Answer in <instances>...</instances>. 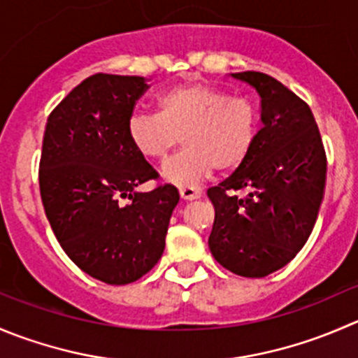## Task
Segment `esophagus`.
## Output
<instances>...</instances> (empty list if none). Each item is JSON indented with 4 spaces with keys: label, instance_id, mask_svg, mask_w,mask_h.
Listing matches in <instances>:
<instances>
[{
    "label": "esophagus",
    "instance_id": "34e87169",
    "mask_svg": "<svg viewBox=\"0 0 358 358\" xmlns=\"http://www.w3.org/2000/svg\"><path fill=\"white\" fill-rule=\"evenodd\" d=\"M180 197H182L183 201L199 199L201 189H196V187H180Z\"/></svg>",
    "mask_w": 358,
    "mask_h": 358
}]
</instances>
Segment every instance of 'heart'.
Listing matches in <instances>:
<instances>
[{
    "mask_svg": "<svg viewBox=\"0 0 358 358\" xmlns=\"http://www.w3.org/2000/svg\"><path fill=\"white\" fill-rule=\"evenodd\" d=\"M257 136L259 115L252 103L201 83L173 87L157 99V115L134 113L127 120L129 143L145 161H166L182 140L185 152L162 169L176 187L199 185L215 169H239Z\"/></svg>",
    "mask_w": 358,
    "mask_h": 358,
    "instance_id": "obj_1",
    "label": "heart"
}]
</instances>
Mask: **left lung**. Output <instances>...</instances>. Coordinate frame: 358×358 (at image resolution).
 Listing matches in <instances>:
<instances>
[{"mask_svg": "<svg viewBox=\"0 0 358 358\" xmlns=\"http://www.w3.org/2000/svg\"><path fill=\"white\" fill-rule=\"evenodd\" d=\"M260 98L262 127L248 161L208 189L215 208L211 255L245 278L282 269L310 238L324 199L327 157L311 110L259 71L232 73ZM249 196L239 200L236 189Z\"/></svg>", "mask_w": 358, "mask_h": 358, "instance_id": "left-lung-1", "label": "left lung"}]
</instances>
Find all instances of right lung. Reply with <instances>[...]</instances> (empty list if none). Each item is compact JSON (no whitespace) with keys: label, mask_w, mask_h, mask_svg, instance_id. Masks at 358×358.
I'll use <instances>...</instances> for the list:
<instances>
[{"label":"right lung","mask_w":358,"mask_h":358,"mask_svg":"<svg viewBox=\"0 0 358 358\" xmlns=\"http://www.w3.org/2000/svg\"><path fill=\"white\" fill-rule=\"evenodd\" d=\"M148 85L143 76L96 73L48 115L40 159V194L66 255L92 278L127 285L147 275L166 245L176 187H136L157 171L136 154L127 120ZM129 205H120V197Z\"/></svg>","instance_id":"1"}]
</instances>
